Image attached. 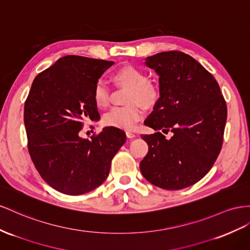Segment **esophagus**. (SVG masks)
I'll return each instance as SVG.
<instances>
[{"instance_id":"obj_1","label":"esophagus","mask_w":250,"mask_h":250,"mask_svg":"<svg viewBox=\"0 0 250 250\" xmlns=\"http://www.w3.org/2000/svg\"><path fill=\"white\" fill-rule=\"evenodd\" d=\"M126 137H127L128 139H133V138H136L137 136H136V134H134L133 132H131V131H129V130H127V131H126Z\"/></svg>"}]
</instances>
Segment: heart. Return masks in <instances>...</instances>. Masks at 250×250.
Wrapping results in <instances>:
<instances>
[{
    "label": "heart",
    "mask_w": 250,
    "mask_h": 250,
    "mask_svg": "<svg viewBox=\"0 0 250 250\" xmlns=\"http://www.w3.org/2000/svg\"><path fill=\"white\" fill-rule=\"evenodd\" d=\"M113 79L118 83L129 87L127 102L131 103L126 106L113 107L104 116V124L121 129H132L136 122L144 114L143 107L138 101L145 105L154 104L159 99V89L156 84L147 80L145 71L130 65L118 69L114 72ZM92 99L99 108H105L108 105L109 90L102 81H98L94 85Z\"/></svg>",
    "instance_id": "obj_1"
}]
</instances>
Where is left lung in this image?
<instances>
[{"label": "left lung", "instance_id": "obj_1", "mask_svg": "<svg viewBox=\"0 0 250 250\" xmlns=\"http://www.w3.org/2000/svg\"><path fill=\"white\" fill-rule=\"evenodd\" d=\"M159 76L160 98L144 124L172 132L142 134L148 152L140 169L149 183L167 190L183 189L210 170L223 143L227 107L217 81L197 60L181 51L147 57Z\"/></svg>", "mask_w": 250, "mask_h": 250}]
</instances>
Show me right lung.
<instances>
[{
    "mask_svg": "<svg viewBox=\"0 0 250 250\" xmlns=\"http://www.w3.org/2000/svg\"><path fill=\"white\" fill-rule=\"evenodd\" d=\"M112 61L80 56L59 59L33 80L24 107L28 151L42 179L60 192L79 195L108 177L111 160L126 142L125 132L105 127L83 139V121H98L92 91Z\"/></svg>",
    "mask_w": 250,
    "mask_h": 250,
    "instance_id": "add662e5",
    "label": "right lung"
}]
</instances>
